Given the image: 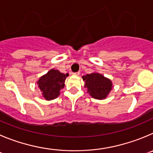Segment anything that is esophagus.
I'll return each mask as SVG.
<instances>
[{
    "label": "esophagus",
    "instance_id": "obj_1",
    "mask_svg": "<svg viewBox=\"0 0 153 153\" xmlns=\"http://www.w3.org/2000/svg\"><path fill=\"white\" fill-rule=\"evenodd\" d=\"M72 75H75V76H77V75H80V72H73V73H72Z\"/></svg>",
    "mask_w": 153,
    "mask_h": 153
}]
</instances>
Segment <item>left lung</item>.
<instances>
[{
  "mask_svg": "<svg viewBox=\"0 0 153 153\" xmlns=\"http://www.w3.org/2000/svg\"><path fill=\"white\" fill-rule=\"evenodd\" d=\"M82 78L85 81V87L95 99H105L112 89V81L99 73L88 74Z\"/></svg>",
  "mask_w": 153,
  "mask_h": 153,
  "instance_id": "8db88e82",
  "label": "left lung"
}]
</instances>
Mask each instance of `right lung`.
Instances as JSON below:
<instances>
[{
    "mask_svg": "<svg viewBox=\"0 0 153 153\" xmlns=\"http://www.w3.org/2000/svg\"><path fill=\"white\" fill-rule=\"evenodd\" d=\"M68 75V74L61 73L58 70L51 69L41 77L38 80V85L42 91L43 97L47 100L56 98L59 95V91L65 86V80Z\"/></svg>",
    "mask_w": 153,
    "mask_h": 153,
    "instance_id": "add662e5",
    "label": "right lung"
}]
</instances>
